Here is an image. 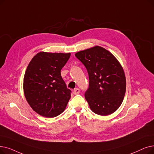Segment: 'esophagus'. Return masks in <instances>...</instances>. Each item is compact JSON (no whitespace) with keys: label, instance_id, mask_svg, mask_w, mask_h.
<instances>
[{"label":"esophagus","instance_id":"obj_1","mask_svg":"<svg viewBox=\"0 0 154 154\" xmlns=\"http://www.w3.org/2000/svg\"><path fill=\"white\" fill-rule=\"evenodd\" d=\"M80 93V89H78V88H76L74 89V91H73V94H74L75 95H77L78 94Z\"/></svg>","mask_w":154,"mask_h":154}]
</instances>
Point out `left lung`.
<instances>
[{
    "label": "left lung",
    "instance_id": "obj_1",
    "mask_svg": "<svg viewBox=\"0 0 154 154\" xmlns=\"http://www.w3.org/2000/svg\"><path fill=\"white\" fill-rule=\"evenodd\" d=\"M88 70L89 86L85 98L97 115L107 116L121 106L126 92L123 69L111 53L99 46L75 54Z\"/></svg>",
    "mask_w": 154,
    "mask_h": 154
}]
</instances>
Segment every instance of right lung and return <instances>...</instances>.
Listing matches in <instances>:
<instances>
[{
  "label": "right lung",
  "instance_id": "obj_1",
  "mask_svg": "<svg viewBox=\"0 0 154 154\" xmlns=\"http://www.w3.org/2000/svg\"><path fill=\"white\" fill-rule=\"evenodd\" d=\"M70 53L39 52L32 58L25 72L24 96L39 115L54 118L66 108L71 91L66 88L60 71Z\"/></svg>",
  "mask_w": 154,
  "mask_h": 154
}]
</instances>
